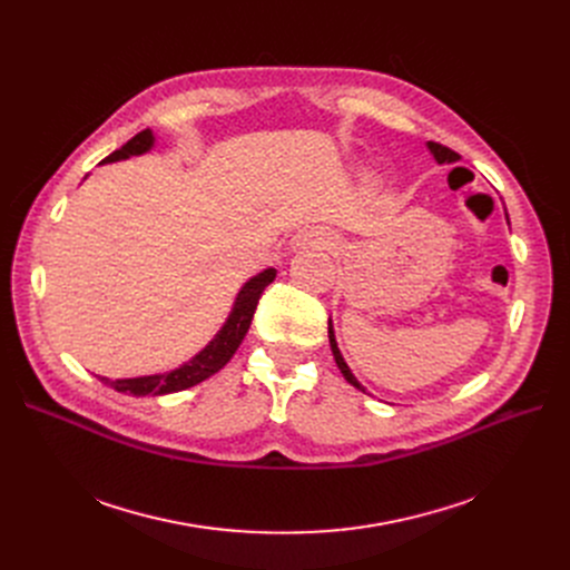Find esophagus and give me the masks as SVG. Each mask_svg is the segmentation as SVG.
<instances>
[{
    "instance_id": "obj_1",
    "label": "esophagus",
    "mask_w": 570,
    "mask_h": 570,
    "mask_svg": "<svg viewBox=\"0 0 570 570\" xmlns=\"http://www.w3.org/2000/svg\"><path fill=\"white\" fill-rule=\"evenodd\" d=\"M333 245H335V235L331 230H323V228H307L293 237V247H297V249H307V247L331 249Z\"/></svg>"
}]
</instances>
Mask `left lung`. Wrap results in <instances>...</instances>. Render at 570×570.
<instances>
[{
	"label": "left lung",
	"mask_w": 570,
	"mask_h": 570,
	"mask_svg": "<svg viewBox=\"0 0 570 570\" xmlns=\"http://www.w3.org/2000/svg\"><path fill=\"white\" fill-rule=\"evenodd\" d=\"M428 147H430V153L434 155V159L439 161V164H453V161H458L460 159V155L458 153H453L451 147H445V145H441V142H434V140H430L428 142ZM327 337H331V348H333V355H335V363H337V367H340V372H342V376L353 385V387H357V391H363L365 393V387L357 383V379L351 374V370H348V365L344 363V357H342V353H340V348H337V342H335V333H333V323H327Z\"/></svg>",
	"instance_id": "obj_1"
}]
</instances>
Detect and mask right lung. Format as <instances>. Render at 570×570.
Listing matches in <instances>:
<instances>
[{
    "instance_id": "1",
    "label": "right lung",
    "mask_w": 570,
    "mask_h": 570,
    "mask_svg": "<svg viewBox=\"0 0 570 570\" xmlns=\"http://www.w3.org/2000/svg\"><path fill=\"white\" fill-rule=\"evenodd\" d=\"M155 138L153 131L145 129L140 134H136L129 142H125L119 149H115L112 155H108L104 161H117V159H127L131 155H142L147 153L149 147H153ZM275 269L269 267L265 273H261L258 277L249 279L243 291H239L235 307L226 321V325L219 331V335L209 342L196 357H191L189 363H185L183 367H177L168 374H155V376H140V379H101L106 385L115 387L117 393H131V395H166V393H177V391H187V387L209 379L213 374H217L230 357L237 351L239 342L245 340L256 305H258V297L265 291L267 284H273L275 279Z\"/></svg>"
}]
</instances>
